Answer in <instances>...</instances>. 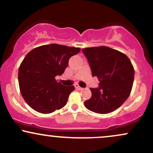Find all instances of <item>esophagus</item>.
Returning a JSON list of instances; mask_svg holds the SVG:
<instances>
[{
	"label": "esophagus",
	"instance_id": "obj_1",
	"mask_svg": "<svg viewBox=\"0 0 153 153\" xmlns=\"http://www.w3.org/2000/svg\"><path fill=\"white\" fill-rule=\"evenodd\" d=\"M75 88L76 89H78V90H80H80H82V89H83V88H82L80 87V85H78V84H75Z\"/></svg>",
	"mask_w": 153,
	"mask_h": 153
}]
</instances>
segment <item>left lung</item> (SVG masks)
Segmentation results:
<instances>
[{
  "mask_svg": "<svg viewBox=\"0 0 153 153\" xmlns=\"http://www.w3.org/2000/svg\"><path fill=\"white\" fill-rule=\"evenodd\" d=\"M88 61L93 76L97 77L99 88H91L92 96L84 102L88 110L108 114L117 109L130 95L134 69L126 54L110 47L101 46L82 50Z\"/></svg>",
  "mask_w": 153,
  "mask_h": 153,
  "instance_id": "obj_1",
  "label": "left lung"
}]
</instances>
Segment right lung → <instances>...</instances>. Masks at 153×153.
<instances>
[{"instance_id": "right-lung-1", "label": "right lung", "mask_w": 153, "mask_h": 153, "mask_svg": "<svg viewBox=\"0 0 153 153\" xmlns=\"http://www.w3.org/2000/svg\"><path fill=\"white\" fill-rule=\"evenodd\" d=\"M80 51L72 47L51 44L33 49L26 55L19 69L20 92L31 108L50 114L65 106L73 85L65 86L55 77L62 75L72 56Z\"/></svg>"}]
</instances>
